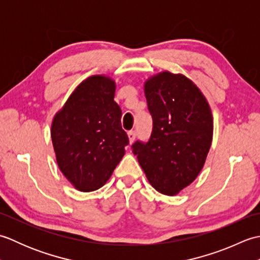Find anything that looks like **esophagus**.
<instances>
[{"mask_svg":"<svg viewBox=\"0 0 260 260\" xmlns=\"http://www.w3.org/2000/svg\"><path fill=\"white\" fill-rule=\"evenodd\" d=\"M128 140H129V143L132 144V143L134 142V140H135V137H136V132L135 131H129L128 132Z\"/></svg>","mask_w":260,"mask_h":260,"instance_id":"34e87169","label":"esophagus"}]
</instances>
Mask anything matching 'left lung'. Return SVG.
<instances>
[{
    "instance_id": "left-lung-1",
    "label": "left lung",
    "mask_w": 260,
    "mask_h": 260,
    "mask_svg": "<svg viewBox=\"0 0 260 260\" xmlns=\"http://www.w3.org/2000/svg\"><path fill=\"white\" fill-rule=\"evenodd\" d=\"M153 129L132 148L151 185L175 196L202 170L211 146L213 119L200 89L183 75L163 71L144 86Z\"/></svg>"
}]
</instances>
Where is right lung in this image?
I'll list each match as a JSON object with an SVG mask.
<instances>
[{"label": "right lung", "mask_w": 260, "mask_h": 260, "mask_svg": "<svg viewBox=\"0 0 260 260\" xmlns=\"http://www.w3.org/2000/svg\"><path fill=\"white\" fill-rule=\"evenodd\" d=\"M115 81L91 76L71 93L54 116L51 139L57 163L77 190L90 192L112 176L125 154L128 136L114 101Z\"/></svg>", "instance_id": "1"}]
</instances>
